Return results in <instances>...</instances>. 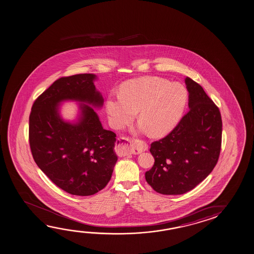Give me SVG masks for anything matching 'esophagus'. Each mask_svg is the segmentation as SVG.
Returning a JSON list of instances; mask_svg holds the SVG:
<instances>
[{
  "label": "esophagus",
  "instance_id": "esophagus-1",
  "mask_svg": "<svg viewBox=\"0 0 254 254\" xmlns=\"http://www.w3.org/2000/svg\"><path fill=\"white\" fill-rule=\"evenodd\" d=\"M120 144L119 148H121V141L120 140ZM129 147H130V152L134 155L141 154V152H144L148 149V145L144 143L142 141L139 140H134V141H129Z\"/></svg>",
  "mask_w": 254,
  "mask_h": 254
}]
</instances>
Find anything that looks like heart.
Segmentation results:
<instances>
[{"instance_id":"heart-1","label":"heart","mask_w":254,"mask_h":254,"mask_svg":"<svg viewBox=\"0 0 254 254\" xmlns=\"http://www.w3.org/2000/svg\"><path fill=\"white\" fill-rule=\"evenodd\" d=\"M188 102L183 86L166 79L148 76L123 83L120 94L109 95L106 103L108 121L113 128H123L136 116L155 136L171 131L180 121Z\"/></svg>"}]
</instances>
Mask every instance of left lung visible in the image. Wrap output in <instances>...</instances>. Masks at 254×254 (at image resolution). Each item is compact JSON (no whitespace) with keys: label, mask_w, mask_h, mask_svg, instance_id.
<instances>
[{"label":"left lung","mask_w":254,"mask_h":254,"mask_svg":"<svg viewBox=\"0 0 254 254\" xmlns=\"http://www.w3.org/2000/svg\"><path fill=\"white\" fill-rule=\"evenodd\" d=\"M189 112L175 128L150 145L155 158L145 179L155 191L166 195L183 194L210 174L218 161L222 143V118L218 107L202 87L185 79Z\"/></svg>","instance_id":"1"}]
</instances>
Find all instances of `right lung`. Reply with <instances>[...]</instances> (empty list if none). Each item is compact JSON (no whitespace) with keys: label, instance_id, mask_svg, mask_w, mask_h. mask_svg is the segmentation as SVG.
<instances>
[{"label":"right lung","instance_id":"1","mask_svg":"<svg viewBox=\"0 0 254 254\" xmlns=\"http://www.w3.org/2000/svg\"><path fill=\"white\" fill-rule=\"evenodd\" d=\"M94 74L56 80L36 99L29 118L31 154L39 168L63 190L73 195L97 193L108 184L118 160L116 134L103 127L98 113L104 98ZM79 105L77 120L66 121L60 105Z\"/></svg>","mask_w":254,"mask_h":254}]
</instances>
